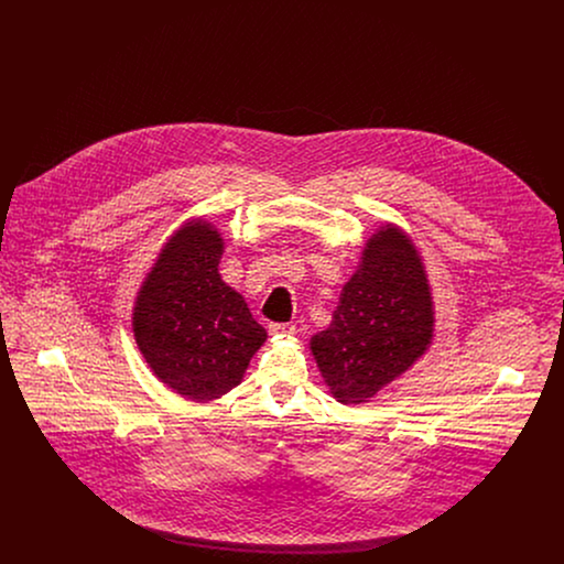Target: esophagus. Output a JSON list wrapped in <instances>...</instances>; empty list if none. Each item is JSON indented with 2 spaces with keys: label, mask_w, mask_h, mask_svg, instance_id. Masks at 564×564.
<instances>
[{
  "label": "esophagus",
  "mask_w": 564,
  "mask_h": 564,
  "mask_svg": "<svg viewBox=\"0 0 564 564\" xmlns=\"http://www.w3.org/2000/svg\"><path fill=\"white\" fill-rule=\"evenodd\" d=\"M269 332L272 336H294L295 325L294 323H272Z\"/></svg>",
  "instance_id": "esophagus-1"
}]
</instances>
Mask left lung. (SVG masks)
Segmentation results:
<instances>
[{"label":"left lung","mask_w":564,"mask_h":564,"mask_svg":"<svg viewBox=\"0 0 564 564\" xmlns=\"http://www.w3.org/2000/svg\"><path fill=\"white\" fill-rule=\"evenodd\" d=\"M433 332L430 283L421 256L400 228L368 241L343 288L327 329L311 338L322 376L340 403H364L402 376Z\"/></svg>","instance_id":"8db88e82"}]
</instances>
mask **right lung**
Segmentation results:
<instances>
[{
	"mask_svg": "<svg viewBox=\"0 0 564 564\" xmlns=\"http://www.w3.org/2000/svg\"><path fill=\"white\" fill-rule=\"evenodd\" d=\"M221 249L212 224L189 221L164 245L134 304V340L145 361L194 402L237 387L267 340L242 295L217 272Z\"/></svg>",
	"mask_w": 564,
	"mask_h": 564,
	"instance_id": "obj_1",
	"label": "right lung"
}]
</instances>
